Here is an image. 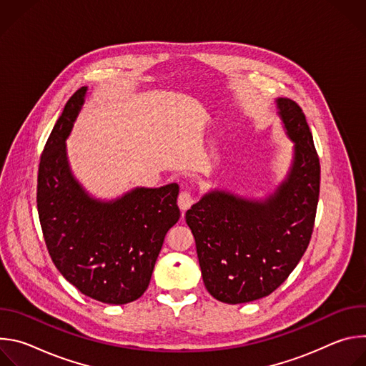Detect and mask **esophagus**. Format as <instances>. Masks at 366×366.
I'll use <instances>...</instances> for the list:
<instances>
[{
	"label": "esophagus",
	"instance_id": "esophagus-1",
	"mask_svg": "<svg viewBox=\"0 0 366 366\" xmlns=\"http://www.w3.org/2000/svg\"><path fill=\"white\" fill-rule=\"evenodd\" d=\"M194 195H192V192L191 191H182L181 194H179V197H178V205H179V208L182 212H187L188 208L194 204Z\"/></svg>",
	"mask_w": 366,
	"mask_h": 366
}]
</instances>
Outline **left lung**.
Returning <instances> with one entry per match:
<instances>
[{
    "label": "left lung",
    "instance_id": "8db88e82",
    "mask_svg": "<svg viewBox=\"0 0 366 366\" xmlns=\"http://www.w3.org/2000/svg\"><path fill=\"white\" fill-rule=\"evenodd\" d=\"M277 106L295 143L287 179L264 201L212 191L185 213L204 285L222 302L242 304L274 292L298 265L315 227L319 154L298 104L278 98Z\"/></svg>",
    "mask_w": 366,
    "mask_h": 366
}]
</instances>
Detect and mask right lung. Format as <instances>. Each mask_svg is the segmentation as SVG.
Segmentation results:
<instances>
[{
	"label": "right lung",
	"instance_id": "add662e5",
	"mask_svg": "<svg viewBox=\"0 0 366 366\" xmlns=\"http://www.w3.org/2000/svg\"><path fill=\"white\" fill-rule=\"evenodd\" d=\"M86 86L66 102L40 156L37 212L58 271L82 294L127 304L147 290L165 234L179 220V187L134 188L114 201L89 197L74 178L66 144Z\"/></svg>",
	"mask_w": 366,
	"mask_h": 366
}]
</instances>
